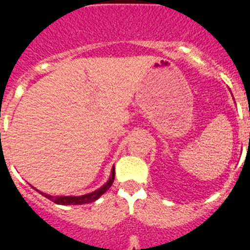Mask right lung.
I'll return each instance as SVG.
<instances>
[{
  "label": "right lung",
  "instance_id": "obj_1",
  "mask_svg": "<svg viewBox=\"0 0 250 250\" xmlns=\"http://www.w3.org/2000/svg\"><path fill=\"white\" fill-rule=\"evenodd\" d=\"M114 179H115V169H112L111 171V178L107 183H106L104 187H101L100 189L98 190L92 191L90 194H85V195H81V196H52V195H48V194L45 193H41L39 191L40 194H42L43 196H46L47 199H50L51 202L56 203V204H61V205H80V204H87V203H92L95 200H98L101 195H103L105 191H107L110 187L114 183Z\"/></svg>",
  "mask_w": 250,
  "mask_h": 250
}]
</instances>
